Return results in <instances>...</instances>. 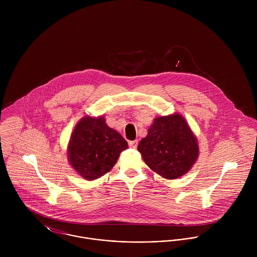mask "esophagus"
Masks as SVG:
<instances>
[{
  "mask_svg": "<svg viewBox=\"0 0 257 257\" xmlns=\"http://www.w3.org/2000/svg\"><path fill=\"white\" fill-rule=\"evenodd\" d=\"M138 145H139V142L138 141H133V142H130L128 143V146L131 148H134V149H136L137 147H138Z\"/></svg>",
  "mask_w": 257,
  "mask_h": 257,
  "instance_id": "esophagus-1",
  "label": "esophagus"
}]
</instances>
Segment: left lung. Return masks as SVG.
Masks as SVG:
<instances>
[{
	"label": "left lung",
	"mask_w": 257,
	"mask_h": 257,
	"mask_svg": "<svg viewBox=\"0 0 257 257\" xmlns=\"http://www.w3.org/2000/svg\"><path fill=\"white\" fill-rule=\"evenodd\" d=\"M138 150L152 171L170 180L185 175L199 156L197 137L178 112L155 117Z\"/></svg>",
	"instance_id": "left-lung-1"
}]
</instances>
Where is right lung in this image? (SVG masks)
<instances>
[{
  "mask_svg": "<svg viewBox=\"0 0 257 257\" xmlns=\"http://www.w3.org/2000/svg\"><path fill=\"white\" fill-rule=\"evenodd\" d=\"M126 148L125 140L106 123L104 115H85L74 127L67 157L77 174L92 181L110 171Z\"/></svg>",
  "mask_w": 257,
  "mask_h": 257,
  "instance_id": "right-lung-1",
  "label": "right lung"
}]
</instances>
